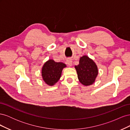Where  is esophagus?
<instances>
[{
	"instance_id": "obj_1",
	"label": "esophagus",
	"mask_w": 130,
	"mask_h": 130,
	"mask_svg": "<svg viewBox=\"0 0 130 130\" xmlns=\"http://www.w3.org/2000/svg\"><path fill=\"white\" fill-rule=\"evenodd\" d=\"M67 64H68V65L69 66H70V67L72 66V65H73V63H72L73 61H72V60H70V59H69V60H67Z\"/></svg>"
}]
</instances>
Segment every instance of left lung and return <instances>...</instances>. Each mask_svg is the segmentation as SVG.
<instances>
[{"instance_id": "left-lung-1", "label": "left lung", "mask_w": 130, "mask_h": 130, "mask_svg": "<svg viewBox=\"0 0 130 130\" xmlns=\"http://www.w3.org/2000/svg\"><path fill=\"white\" fill-rule=\"evenodd\" d=\"M80 83L85 86L93 85L98 75V69L94 61L87 55L80 58L79 64L75 66Z\"/></svg>"}]
</instances>
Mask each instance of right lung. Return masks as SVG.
I'll use <instances>...</instances> for the list:
<instances>
[{"mask_svg":"<svg viewBox=\"0 0 130 130\" xmlns=\"http://www.w3.org/2000/svg\"><path fill=\"white\" fill-rule=\"evenodd\" d=\"M67 67L62 62H56L49 59L44 63L42 68V77L45 83L49 86L55 85L60 80L63 68Z\"/></svg>","mask_w":130,"mask_h":130,"instance_id":"obj_1","label":"right lung"}]
</instances>
